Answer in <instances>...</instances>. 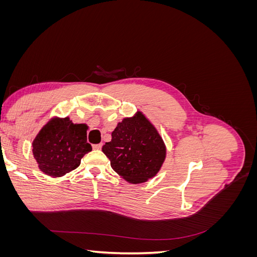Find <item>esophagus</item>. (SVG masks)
Segmentation results:
<instances>
[{
    "label": "esophagus",
    "mask_w": 257,
    "mask_h": 257,
    "mask_svg": "<svg viewBox=\"0 0 257 257\" xmlns=\"http://www.w3.org/2000/svg\"><path fill=\"white\" fill-rule=\"evenodd\" d=\"M102 146H103V144H95V145H93L92 147H93V149H96V150H99L100 148H102Z\"/></svg>",
    "instance_id": "esophagus-1"
}]
</instances>
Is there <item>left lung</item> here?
Masks as SVG:
<instances>
[{
	"label": "left lung",
	"mask_w": 257,
	"mask_h": 257,
	"mask_svg": "<svg viewBox=\"0 0 257 257\" xmlns=\"http://www.w3.org/2000/svg\"><path fill=\"white\" fill-rule=\"evenodd\" d=\"M111 137L102 150L115 173L131 183L145 182L158 174L166 157V148L158 131L142 112L118 123Z\"/></svg>",
	"instance_id": "8db88e82"
}]
</instances>
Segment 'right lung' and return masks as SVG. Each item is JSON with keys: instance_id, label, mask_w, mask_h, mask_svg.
I'll return each mask as SVG.
<instances>
[{"instance_id": "add662e5", "label": "right lung", "mask_w": 257, "mask_h": 257, "mask_svg": "<svg viewBox=\"0 0 257 257\" xmlns=\"http://www.w3.org/2000/svg\"><path fill=\"white\" fill-rule=\"evenodd\" d=\"M85 124H74L69 118L51 119L33 142V154L46 175L61 177L80 165L83 155L92 150L87 142Z\"/></svg>"}]
</instances>
